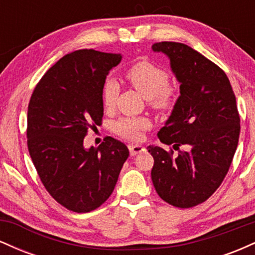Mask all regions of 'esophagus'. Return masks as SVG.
<instances>
[{"instance_id": "34e87169", "label": "esophagus", "mask_w": 255, "mask_h": 255, "mask_svg": "<svg viewBox=\"0 0 255 255\" xmlns=\"http://www.w3.org/2000/svg\"><path fill=\"white\" fill-rule=\"evenodd\" d=\"M128 148H129V152H130V156H135V154L140 153V152L145 151V148L142 147L141 145H129L128 146Z\"/></svg>"}]
</instances>
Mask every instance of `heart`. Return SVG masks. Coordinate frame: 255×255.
<instances>
[{
	"instance_id": "obj_1",
	"label": "heart",
	"mask_w": 255,
	"mask_h": 255,
	"mask_svg": "<svg viewBox=\"0 0 255 255\" xmlns=\"http://www.w3.org/2000/svg\"><path fill=\"white\" fill-rule=\"evenodd\" d=\"M125 77L134 89L147 98L148 105L158 113L170 111L176 104L178 89L169 83L170 77L163 67L148 61H137L126 69ZM119 92L118 81L108 79L102 90V103L105 109L110 110L115 107ZM150 127L151 121L145 116H126L113 125L118 135L133 141L141 139L142 131Z\"/></svg>"
}]
</instances>
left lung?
Here are the masks:
<instances>
[{"label": "left lung", "mask_w": 255, "mask_h": 255, "mask_svg": "<svg viewBox=\"0 0 255 255\" xmlns=\"http://www.w3.org/2000/svg\"><path fill=\"white\" fill-rule=\"evenodd\" d=\"M152 49L170 58L181 96L158 131L170 150L147 147L154 159L151 178L163 200L189 209L217 191L233 162L240 136L235 93L223 69L191 46L159 42Z\"/></svg>", "instance_id": "8db88e82"}]
</instances>
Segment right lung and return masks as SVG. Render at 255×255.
<instances>
[{
  "mask_svg": "<svg viewBox=\"0 0 255 255\" xmlns=\"http://www.w3.org/2000/svg\"><path fill=\"white\" fill-rule=\"evenodd\" d=\"M121 55L93 49L57 61L34 87L27 109V147L46 191L69 211L98 209L113 193L129 151L107 136L86 150L84 137L102 125V90Z\"/></svg>",
  "mask_w": 255,
  "mask_h": 255,
  "instance_id": "right-lung-1",
  "label": "right lung"
}]
</instances>
